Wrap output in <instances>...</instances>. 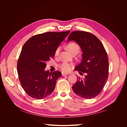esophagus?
Segmentation results:
<instances>
[{"mask_svg":"<svg viewBox=\"0 0 127 127\" xmlns=\"http://www.w3.org/2000/svg\"><path fill=\"white\" fill-rule=\"evenodd\" d=\"M67 75H68V74H67V73H65V72H62V75H63V76Z\"/></svg>","mask_w":127,"mask_h":127,"instance_id":"1","label":"esophagus"}]
</instances>
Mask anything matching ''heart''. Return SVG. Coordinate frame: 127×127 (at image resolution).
<instances>
[{"mask_svg":"<svg viewBox=\"0 0 127 127\" xmlns=\"http://www.w3.org/2000/svg\"><path fill=\"white\" fill-rule=\"evenodd\" d=\"M67 49L69 52L72 54V53H74L75 52H79L80 50V47L77 43H75V42H72V43H69L67 46ZM60 50V47H58L56 49L55 52V56H58ZM59 67L61 69L63 70L64 71L69 72L71 69V65L68 63H64L60 64Z\"/></svg>","mask_w":127,"mask_h":127,"instance_id":"b5f03b06","label":"heart"}]
</instances>
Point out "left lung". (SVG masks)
<instances>
[{
	"label": "left lung",
	"mask_w": 127,
	"mask_h": 127,
	"mask_svg": "<svg viewBox=\"0 0 127 127\" xmlns=\"http://www.w3.org/2000/svg\"><path fill=\"white\" fill-rule=\"evenodd\" d=\"M74 41L81 48L82 60L75 70L86 73L85 77H78L72 86L74 93L84 98H94L101 93L109 75L107 53L98 38L89 32L76 31L71 32L68 42Z\"/></svg>",
	"instance_id": "left-lung-1"
}]
</instances>
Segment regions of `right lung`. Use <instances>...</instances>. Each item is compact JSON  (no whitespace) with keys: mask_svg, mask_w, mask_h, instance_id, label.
Listing matches in <instances>:
<instances>
[{"mask_svg":"<svg viewBox=\"0 0 127 127\" xmlns=\"http://www.w3.org/2000/svg\"><path fill=\"white\" fill-rule=\"evenodd\" d=\"M69 31L37 34L22 47L17 61V72L22 87L30 96L42 99L54 91L57 80L62 75L59 71H45L46 63L55 56L58 47Z\"/></svg>","mask_w":127,"mask_h":127,"instance_id":"add662e5","label":"right lung"}]
</instances>
